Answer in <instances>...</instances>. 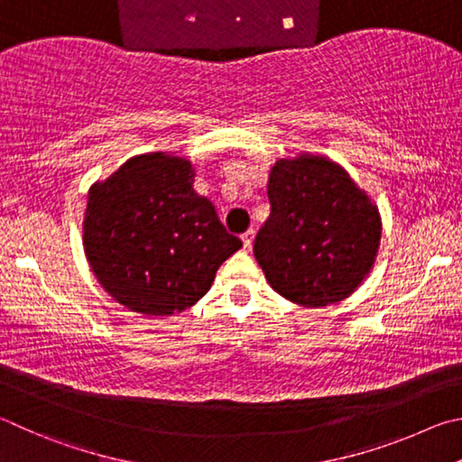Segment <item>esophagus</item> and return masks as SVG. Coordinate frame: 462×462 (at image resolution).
<instances>
[{"label": "esophagus", "instance_id": "obj_1", "mask_svg": "<svg viewBox=\"0 0 462 462\" xmlns=\"http://www.w3.org/2000/svg\"><path fill=\"white\" fill-rule=\"evenodd\" d=\"M254 237H255V231H254V229H247V231L244 233V236H241V241H244V247H245V249L252 247Z\"/></svg>", "mask_w": 462, "mask_h": 462}]
</instances>
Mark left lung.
<instances>
[{
  "mask_svg": "<svg viewBox=\"0 0 462 462\" xmlns=\"http://www.w3.org/2000/svg\"><path fill=\"white\" fill-rule=\"evenodd\" d=\"M268 199L254 254L270 286L314 309L351 296L382 239V217L367 194L337 162L300 153L273 164Z\"/></svg>",
  "mask_w": 462,
  "mask_h": 462,
  "instance_id": "obj_1",
  "label": "left lung"
}]
</instances>
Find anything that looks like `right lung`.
Wrapping results in <instances>:
<instances>
[{"label": "right lung", "mask_w": 462, "mask_h": 462, "mask_svg": "<svg viewBox=\"0 0 462 462\" xmlns=\"http://www.w3.org/2000/svg\"><path fill=\"white\" fill-rule=\"evenodd\" d=\"M192 184L189 160L152 152L88 190L85 255L99 284L129 310L170 317L190 309L241 247Z\"/></svg>", "instance_id": "add662e5"}]
</instances>
